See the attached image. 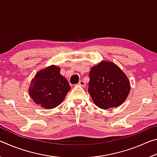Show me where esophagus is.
Masks as SVG:
<instances>
[{
    "label": "esophagus",
    "instance_id": "obj_1",
    "mask_svg": "<svg viewBox=\"0 0 157 157\" xmlns=\"http://www.w3.org/2000/svg\"><path fill=\"white\" fill-rule=\"evenodd\" d=\"M78 85H79V86H80L84 87V86H86V83H85V82H84V81H83V80H80V81L79 82Z\"/></svg>",
    "mask_w": 157,
    "mask_h": 157
}]
</instances>
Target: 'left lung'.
Wrapping results in <instances>:
<instances>
[{"instance_id": "1", "label": "left lung", "mask_w": 157, "mask_h": 157, "mask_svg": "<svg viewBox=\"0 0 157 157\" xmlns=\"http://www.w3.org/2000/svg\"><path fill=\"white\" fill-rule=\"evenodd\" d=\"M89 93L95 104L102 109L121 105L130 91L129 81L115 63L102 62L89 73Z\"/></svg>"}]
</instances>
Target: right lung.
I'll list each match as a JSON object with an SVG mask.
<instances>
[{
  "label": "right lung",
  "instance_id": "add662e5",
  "mask_svg": "<svg viewBox=\"0 0 157 157\" xmlns=\"http://www.w3.org/2000/svg\"><path fill=\"white\" fill-rule=\"evenodd\" d=\"M70 89L67 79L61 75L60 68L50 66L36 74L29 94L36 105L49 109L60 105Z\"/></svg>",
  "mask_w": 157,
  "mask_h": 157
}]
</instances>
